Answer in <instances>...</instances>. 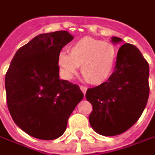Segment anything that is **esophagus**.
Wrapping results in <instances>:
<instances>
[{
	"mask_svg": "<svg viewBox=\"0 0 155 155\" xmlns=\"http://www.w3.org/2000/svg\"><path fill=\"white\" fill-rule=\"evenodd\" d=\"M80 88L81 89V91H82V92H83V94L85 95V94H86V91H87V87L80 86Z\"/></svg>",
	"mask_w": 155,
	"mask_h": 155,
	"instance_id": "1",
	"label": "esophagus"
}]
</instances>
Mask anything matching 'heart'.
<instances>
[{
	"label": "heart",
	"instance_id": "heart-1",
	"mask_svg": "<svg viewBox=\"0 0 155 155\" xmlns=\"http://www.w3.org/2000/svg\"><path fill=\"white\" fill-rule=\"evenodd\" d=\"M116 59L117 51L112 44L87 37L72 44L69 54L59 52L58 63L65 79H71L81 66L87 81L100 84L110 76Z\"/></svg>",
	"mask_w": 155,
	"mask_h": 155
}]
</instances>
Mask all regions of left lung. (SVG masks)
<instances>
[{"label": "left lung", "instance_id": "8db88e82", "mask_svg": "<svg viewBox=\"0 0 155 155\" xmlns=\"http://www.w3.org/2000/svg\"><path fill=\"white\" fill-rule=\"evenodd\" d=\"M111 41L121 38L113 37ZM149 66L135 45L124 44L117 51L115 71L99 86L88 88L92 104L89 123L104 136H115L130 129L140 117L149 96Z\"/></svg>", "mask_w": 155, "mask_h": 155}]
</instances>
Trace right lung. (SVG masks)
<instances>
[{
	"label": "right lung",
	"mask_w": 155,
	"mask_h": 155,
	"mask_svg": "<svg viewBox=\"0 0 155 155\" xmlns=\"http://www.w3.org/2000/svg\"><path fill=\"white\" fill-rule=\"evenodd\" d=\"M73 38L66 31L35 37L17 50L6 73L9 113L15 123L34 138L51 140L60 137L83 98L77 84L59 76L58 56Z\"/></svg>",
	"instance_id": "obj_1"
}]
</instances>
